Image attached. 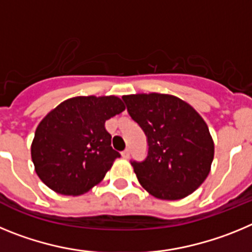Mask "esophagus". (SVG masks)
<instances>
[{
    "label": "esophagus",
    "instance_id": "obj_1",
    "mask_svg": "<svg viewBox=\"0 0 252 252\" xmlns=\"http://www.w3.org/2000/svg\"><path fill=\"white\" fill-rule=\"evenodd\" d=\"M122 158H125V159H128V158H130V150H128V149L122 151Z\"/></svg>",
    "mask_w": 252,
    "mask_h": 252
}]
</instances>
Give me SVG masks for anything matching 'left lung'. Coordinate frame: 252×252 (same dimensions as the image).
Instances as JSON below:
<instances>
[{
	"mask_svg": "<svg viewBox=\"0 0 252 252\" xmlns=\"http://www.w3.org/2000/svg\"><path fill=\"white\" fill-rule=\"evenodd\" d=\"M122 99L148 141L145 159L131 160L140 184L166 201L192 194L209 174L215 155L204 120L192 106L170 94H131Z\"/></svg>",
	"mask_w": 252,
	"mask_h": 252,
	"instance_id": "8db88e82",
	"label": "left lung"
}]
</instances>
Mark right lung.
Wrapping results in <instances>:
<instances>
[{
    "label": "right lung",
    "instance_id": "add662e5",
    "mask_svg": "<svg viewBox=\"0 0 252 252\" xmlns=\"http://www.w3.org/2000/svg\"><path fill=\"white\" fill-rule=\"evenodd\" d=\"M124 110L115 95L74 97L55 107L39 124L31 145L40 179L64 195L83 194L98 184L121 157L104 122Z\"/></svg>",
    "mask_w": 252,
    "mask_h": 252
}]
</instances>
